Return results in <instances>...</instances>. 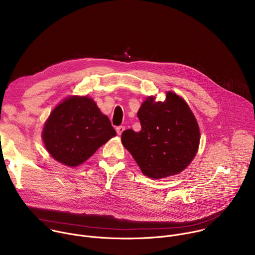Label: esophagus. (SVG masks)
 <instances>
[{
	"mask_svg": "<svg viewBox=\"0 0 255 255\" xmlns=\"http://www.w3.org/2000/svg\"><path fill=\"white\" fill-rule=\"evenodd\" d=\"M124 130H125V127H124V126H118V127L116 128V131H117V133H118L119 135H121Z\"/></svg>",
	"mask_w": 255,
	"mask_h": 255,
	"instance_id": "34e87169",
	"label": "esophagus"
}]
</instances>
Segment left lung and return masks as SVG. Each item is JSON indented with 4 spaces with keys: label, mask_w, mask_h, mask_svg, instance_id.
<instances>
[{
    "label": "left lung",
    "mask_w": 255,
    "mask_h": 255,
    "mask_svg": "<svg viewBox=\"0 0 255 255\" xmlns=\"http://www.w3.org/2000/svg\"><path fill=\"white\" fill-rule=\"evenodd\" d=\"M137 116L141 130L127 129L121 140L142 172L157 179L184 170L200 143L199 126L188 104L168 92L164 102H154L149 97Z\"/></svg>",
    "instance_id": "left-lung-1"
}]
</instances>
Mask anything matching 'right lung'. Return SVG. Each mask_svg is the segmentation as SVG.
Masks as SVG:
<instances>
[{"label":"right lung","mask_w":255,"mask_h":255,"mask_svg":"<svg viewBox=\"0 0 255 255\" xmlns=\"http://www.w3.org/2000/svg\"><path fill=\"white\" fill-rule=\"evenodd\" d=\"M116 135L110 120L88 97H69L47 119L42 138L51 156L68 166H78Z\"/></svg>","instance_id":"add662e5"}]
</instances>
